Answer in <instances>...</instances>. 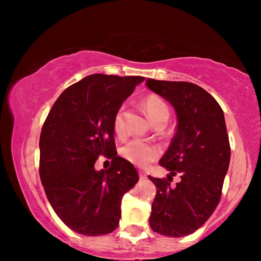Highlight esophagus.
I'll list each match as a JSON object with an SVG mask.
<instances>
[{
	"instance_id": "esophagus-1",
	"label": "esophagus",
	"mask_w": 261,
	"mask_h": 261,
	"mask_svg": "<svg viewBox=\"0 0 261 261\" xmlns=\"http://www.w3.org/2000/svg\"><path fill=\"white\" fill-rule=\"evenodd\" d=\"M139 178L140 179H146L147 178V175H146V173H144V171H139Z\"/></svg>"
}]
</instances>
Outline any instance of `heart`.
<instances>
[{
  "mask_svg": "<svg viewBox=\"0 0 261 261\" xmlns=\"http://www.w3.org/2000/svg\"><path fill=\"white\" fill-rule=\"evenodd\" d=\"M141 106L147 116L154 125H165L169 120L170 109L169 106L158 94H148L141 101ZM113 127L117 136L125 135L124 122V106H121L116 110L113 118ZM121 155L132 165L139 168L147 167L149 163L155 161L160 155V148L155 144L143 141L139 139H132L127 141L121 147Z\"/></svg>",
  "mask_w": 261,
  "mask_h": 261,
  "instance_id": "obj_1",
  "label": "heart"
}]
</instances>
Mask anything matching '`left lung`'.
Wrapping results in <instances>:
<instances>
[{"instance_id":"left-lung-1","label":"left lung","mask_w":261,"mask_h":261,"mask_svg":"<svg viewBox=\"0 0 261 261\" xmlns=\"http://www.w3.org/2000/svg\"><path fill=\"white\" fill-rule=\"evenodd\" d=\"M146 86L174 106L177 130L159 163L170 171L155 184L149 226L168 237H183L199 229L221 199L230 161L223 110L204 88L188 82L147 79ZM178 174L181 180L170 183Z\"/></svg>"}]
</instances>
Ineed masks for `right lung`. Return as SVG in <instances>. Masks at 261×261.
Here are the masks:
<instances>
[{
  "instance_id": "add662e5",
  "label": "right lung",
  "mask_w": 261,
  "mask_h": 261,
  "mask_svg": "<svg viewBox=\"0 0 261 261\" xmlns=\"http://www.w3.org/2000/svg\"><path fill=\"white\" fill-rule=\"evenodd\" d=\"M144 77L95 73L69 86L53 105L40 135L39 174L57 216L78 233L117 228L124 194L138 182L132 163L117 156L113 118ZM100 155L112 159L96 172Z\"/></svg>"
}]
</instances>
